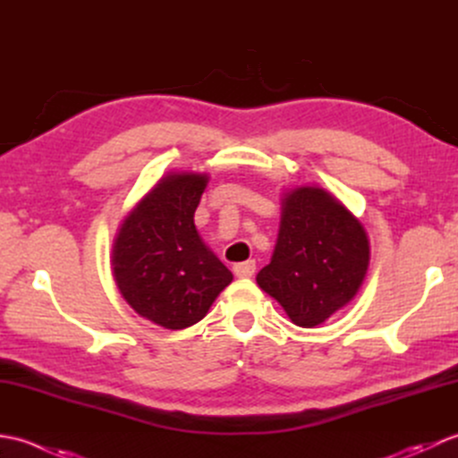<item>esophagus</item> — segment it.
<instances>
[{"instance_id":"1","label":"esophagus","mask_w":458,"mask_h":458,"mask_svg":"<svg viewBox=\"0 0 458 458\" xmlns=\"http://www.w3.org/2000/svg\"><path fill=\"white\" fill-rule=\"evenodd\" d=\"M256 271V261L254 259H248V261H242V264L234 266V274L238 277H251Z\"/></svg>"}]
</instances>
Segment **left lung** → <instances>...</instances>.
Returning <instances> with one entry per match:
<instances>
[{
	"mask_svg": "<svg viewBox=\"0 0 458 458\" xmlns=\"http://www.w3.org/2000/svg\"><path fill=\"white\" fill-rule=\"evenodd\" d=\"M368 261L362 224L333 194L299 187L285 194L274 256L256 279L297 327L313 328L352 301Z\"/></svg>",
	"mask_w": 458,
	"mask_h": 458,
	"instance_id": "left-lung-1",
	"label": "left lung"
}]
</instances>
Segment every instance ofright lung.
I'll list each match as a JSON object with an SVG mask.
<instances>
[{"label": "right lung", "instance_id": "right-lung-1", "mask_svg": "<svg viewBox=\"0 0 458 458\" xmlns=\"http://www.w3.org/2000/svg\"><path fill=\"white\" fill-rule=\"evenodd\" d=\"M208 177L171 173L123 220L114 244V277L135 313L179 330L199 323L232 281L202 244L194 210Z\"/></svg>", "mask_w": 458, "mask_h": 458}]
</instances>
